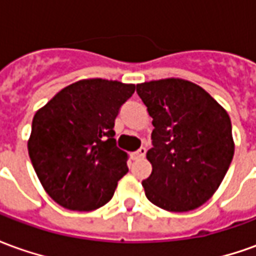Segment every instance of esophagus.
Segmentation results:
<instances>
[{
  "mask_svg": "<svg viewBox=\"0 0 256 256\" xmlns=\"http://www.w3.org/2000/svg\"><path fill=\"white\" fill-rule=\"evenodd\" d=\"M145 154H146V150H145L144 146H141L138 150L133 152V158L134 159H140V158H144Z\"/></svg>",
  "mask_w": 256,
  "mask_h": 256,
  "instance_id": "1",
  "label": "esophagus"
}]
</instances>
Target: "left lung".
I'll list each match as a JSON object with an SVG mask.
<instances>
[{
    "mask_svg": "<svg viewBox=\"0 0 256 256\" xmlns=\"http://www.w3.org/2000/svg\"><path fill=\"white\" fill-rule=\"evenodd\" d=\"M154 119L152 172L142 181L150 203L184 212L208 200L230 166L234 142L228 112L202 89L178 78L137 84Z\"/></svg>",
    "mask_w": 256,
    "mask_h": 256,
    "instance_id": "obj_1",
    "label": "left lung"
}]
</instances>
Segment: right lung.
Listing matches in <instances>:
<instances>
[{"instance_id":"1","label":"right lung","mask_w":256,"mask_h":256,"mask_svg":"<svg viewBox=\"0 0 256 256\" xmlns=\"http://www.w3.org/2000/svg\"><path fill=\"white\" fill-rule=\"evenodd\" d=\"M134 90L133 84L82 79L34 115L31 163L44 189L64 208H100L128 172V154L116 146L114 126Z\"/></svg>"}]
</instances>
